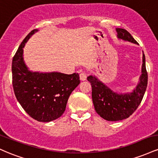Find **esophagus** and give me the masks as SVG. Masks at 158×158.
Wrapping results in <instances>:
<instances>
[{
    "label": "esophagus",
    "mask_w": 158,
    "mask_h": 158,
    "mask_svg": "<svg viewBox=\"0 0 158 158\" xmlns=\"http://www.w3.org/2000/svg\"><path fill=\"white\" fill-rule=\"evenodd\" d=\"M79 77H80V79L81 81L86 80L87 79L86 73H85V72H81V73H80V74H79Z\"/></svg>",
    "instance_id": "esophagus-1"
}]
</instances>
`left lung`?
I'll use <instances>...</instances> for the list:
<instances>
[{"label":"left lung","mask_w":158,"mask_h":158,"mask_svg":"<svg viewBox=\"0 0 158 158\" xmlns=\"http://www.w3.org/2000/svg\"><path fill=\"white\" fill-rule=\"evenodd\" d=\"M117 38L123 41L138 44L127 30L117 28ZM139 83L132 92L118 94L108 88L95 76L88 77L92 87V99L96 112L108 121H119L131 115L142 101L148 83V74L146 69V59L143 53V64Z\"/></svg>","instance_id":"left-lung-1"}]
</instances>
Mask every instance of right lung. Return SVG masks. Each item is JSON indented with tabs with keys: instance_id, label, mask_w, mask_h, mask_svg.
<instances>
[{
	"instance_id": "right-lung-1",
	"label": "right lung",
	"mask_w": 158,
	"mask_h": 158,
	"mask_svg": "<svg viewBox=\"0 0 158 158\" xmlns=\"http://www.w3.org/2000/svg\"><path fill=\"white\" fill-rule=\"evenodd\" d=\"M38 30L26 36L14 56L12 64V86L23 110L39 122H50L62 115L70 94L80 83L78 73H41L30 70L23 57V48Z\"/></svg>"
}]
</instances>
